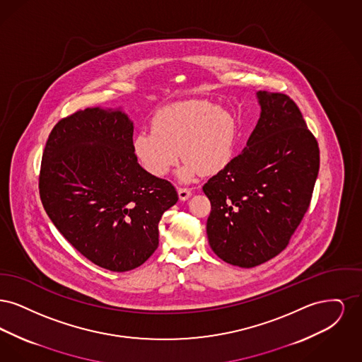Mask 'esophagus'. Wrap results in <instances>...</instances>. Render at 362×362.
Segmentation results:
<instances>
[{
  "label": "esophagus",
  "mask_w": 362,
  "mask_h": 362,
  "mask_svg": "<svg viewBox=\"0 0 362 362\" xmlns=\"http://www.w3.org/2000/svg\"><path fill=\"white\" fill-rule=\"evenodd\" d=\"M177 195H179L180 201H186L192 195V192H191V189H186V187H179L177 189Z\"/></svg>",
  "instance_id": "34e87169"
}]
</instances>
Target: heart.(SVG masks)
I'll return each mask as SVG.
<instances>
[{
    "label": "heart",
    "mask_w": 362,
    "mask_h": 362,
    "mask_svg": "<svg viewBox=\"0 0 362 362\" xmlns=\"http://www.w3.org/2000/svg\"><path fill=\"white\" fill-rule=\"evenodd\" d=\"M238 138L235 117L207 100H186L158 110L152 130L138 132L132 148L139 165L155 177L167 176L179 160L183 182L216 173L230 163Z\"/></svg>",
    "instance_id": "heart-1"
}]
</instances>
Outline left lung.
<instances>
[{
	"instance_id": "1",
	"label": "left lung",
	"mask_w": 362,
	"mask_h": 362,
	"mask_svg": "<svg viewBox=\"0 0 362 362\" xmlns=\"http://www.w3.org/2000/svg\"><path fill=\"white\" fill-rule=\"evenodd\" d=\"M258 123L240 155L204 186L211 211L209 244L239 267H255L286 248L308 210L319 173V146L297 104L257 92Z\"/></svg>"
}]
</instances>
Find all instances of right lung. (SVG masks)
<instances>
[{
    "instance_id": "right-lung-1",
    "label": "right lung",
    "mask_w": 362,
    "mask_h": 362,
    "mask_svg": "<svg viewBox=\"0 0 362 362\" xmlns=\"http://www.w3.org/2000/svg\"><path fill=\"white\" fill-rule=\"evenodd\" d=\"M121 110H80L58 122L42 157L39 194L52 224L92 263L123 273L158 245V223L177 202L173 185L133 153Z\"/></svg>"
}]
</instances>
